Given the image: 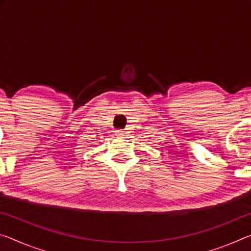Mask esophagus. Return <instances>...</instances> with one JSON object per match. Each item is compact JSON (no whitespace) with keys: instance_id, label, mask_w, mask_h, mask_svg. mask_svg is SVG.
<instances>
[{"instance_id":"1","label":"esophagus","mask_w":251,"mask_h":251,"mask_svg":"<svg viewBox=\"0 0 251 251\" xmlns=\"http://www.w3.org/2000/svg\"><path fill=\"white\" fill-rule=\"evenodd\" d=\"M116 134H117L118 136H119V135H123V134H124V132H123L122 129H118V130H116Z\"/></svg>"}]
</instances>
